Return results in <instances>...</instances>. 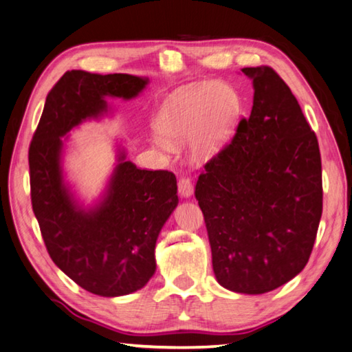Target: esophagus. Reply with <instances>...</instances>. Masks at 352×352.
<instances>
[{"label": "esophagus", "mask_w": 352, "mask_h": 352, "mask_svg": "<svg viewBox=\"0 0 352 352\" xmlns=\"http://www.w3.org/2000/svg\"><path fill=\"white\" fill-rule=\"evenodd\" d=\"M177 188H179V195H181V197L187 199L193 195V184H191V179H188V177L179 179Z\"/></svg>", "instance_id": "obj_1"}]
</instances>
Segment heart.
<instances>
[{
    "mask_svg": "<svg viewBox=\"0 0 352 352\" xmlns=\"http://www.w3.org/2000/svg\"><path fill=\"white\" fill-rule=\"evenodd\" d=\"M242 113L239 91L227 82H199L175 91L162 102L155 118L153 144L170 150V141L191 138V153L207 159L217 155L231 136Z\"/></svg>",
    "mask_w": 352,
    "mask_h": 352,
    "instance_id": "heart-1",
    "label": "heart"
}]
</instances>
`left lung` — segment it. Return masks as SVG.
<instances>
[{
    "label": "left lung",
    "instance_id": "1",
    "mask_svg": "<svg viewBox=\"0 0 352 352\" xmlns=\"http://www.w3.org/2000/svg\"><path fill=\"white\" fill-rule=\"evenodd\" d=\"M253 109L196 184L223 288L263 294L307 265L322 217L319 142L299 102L271 67H245Z\"/></svg>",
    "mask_w": 352,
    "mask_h": 352
}]
</instances>
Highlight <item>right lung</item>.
Listing matches in <instances>:
<instances>
[{
  "label": "right lung",
  "mask_w": 352,
  "mask_h": 352,
  "mask_svg": "<svg viewBox=\"0 0 352 352\" xmlns=\"http://www.w3.org/2000/svg\"><path fill=\"white\" fill-rule=\"evenodd\" d=\"M148 84L127 73H64L30 144L32 207L45 247L64 274L96 296L131 294L153 277L157 236L179 204L176 176L138 168L116 141L113 171L87 204L64 170L67 142L81 124L113 116L109 98L130 101Z\"/></svg>",
  "instance_id": "obj_1"
}]
</instances>
